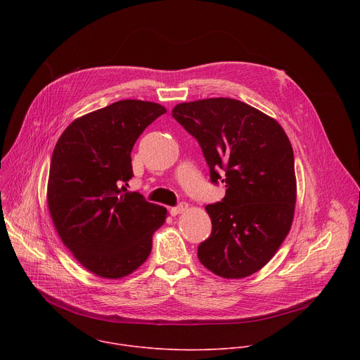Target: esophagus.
<instances>
[{
	"label": "esophagus",
	"mask_w": 360,
	"mask_h": 360,
	"mask_svg": "<svg viewBox=\"0 0 360 360\" xmlns=\"http://www.w3.org/2000/svg\"><path fill=\"white\" fill-rule=\"evenodd\" d=\"M188 210V205L185 203V202H182V203H179V205H176V207H174V208H171V215L172 217H176V215H179V214H182V212H185Z\"/></svg>",
	"instance_id": "obj_1"
}]
</instances>
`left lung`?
<instances>
[{
    "mask_svg": "<svg viewBox=\"0 0 360 360\" xmlns=\"http://www.w3.org/2000/svg\"><path fill=\"white\" fill-rule=\"evenodd\" d=\"M172 117L199 142L211 181L225 184L207 205L212 233L198 246L200 264L226 279L262 269L290 231L296 178L293 149L274 118L232 98L178 104Z\"/></svg>",
    "mask_w": 360,
    "mask_h": 360,
    "instance_id": "8db88e82",
    "label": "left lung"
}]
</instances>
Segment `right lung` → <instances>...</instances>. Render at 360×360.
<instances>
[{
  "instance_id": "right-lung-1",
  "label": "right lung",
  "mask_w": 360,
  "mask_h": 360,
  "mask_svg": "<svg viewBox=\"0 0 360 360\" xmlns=\"http://www.w3.org/2000/svg\"><path fill=\"white\" fill-rule=\"evenodd\" d=\"M167 110L122 99L72 121L49 167L46 200L63 243L89 272L121 279L149 256L152 235L167 210L128 192L131 150L143 129Z\"/></svg>"
}]
</instances>
